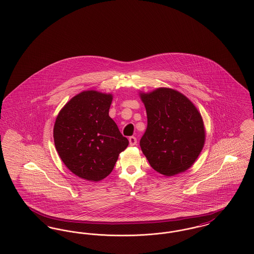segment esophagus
I'll return each mask as SVG.
<instances>
[{
    "label": "esophagus",
    "instance_id": "1",
    "mask_svg": "<svg viewBox=\"0 0 254 254\" xmlns=\"http://www.w3.org/2000/svg\"><path fill=\"white\" fill-rule=\"evenodd\" d=\"M128 141H129V145H135L137 144V139H136V137H134V136L129 137V138H128Z\"/></svg>",
    "mask_w": 254,
    "mask_h": 254
}]
</instances>
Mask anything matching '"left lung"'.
Masks as SVG:
<instances>
[{
    "instance_id": "1",
    "label": "left lung",
    "mask_w": 254,
    "mask_h": 254,
    "mask_svg": "<svg viewBox=\"0 0 254 254\" xmlns=\"http://www.w3.org/2000/svg\"><path fill=\"white\" fill-rule=\"evenodd\" d=\"M140 97L147 116L140 146L151 168L166 176L190 169L205 144L204 122L198 109L184 94L167 87Z\"/></svg>"
}]
</instances>
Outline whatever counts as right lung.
Segmentation results:
<instances>
[{
  "mask_svg": "<svg viewBox=\"0 0 254 254\" xmlns=\"http://www.w3.org/2000/svg\"><path fill=\"white\" fill-rule=\"evenodd\" d=\"M111 102V94L83 91L67 102L56 118V150L66 168L82 179L98 182L106 178L128 145L109 117Z\"/></svg>",
  "mask_w": 254,
  "mask_h": 254,
  "instance_id": "add662e5",
  "label": "right lung"
}]
</instances>
